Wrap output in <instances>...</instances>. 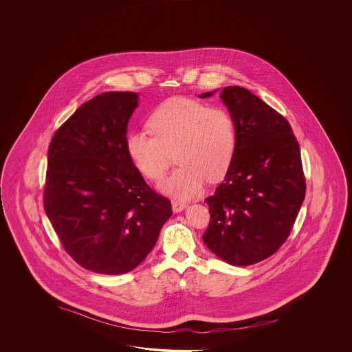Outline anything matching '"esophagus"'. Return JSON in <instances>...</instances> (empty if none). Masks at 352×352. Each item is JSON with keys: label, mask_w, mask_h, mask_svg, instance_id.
<instances>
[{"label": "esophagus", "mask_w": 352, "mask_h": 352, "mask_svg": "<svg viewBox=\"0 0 352 352\" xmlns=\"http://www.w3.org/2000/svg\"><path fill=\"white\" fill-rule=\"evenodd\" d=\"M186 209V204L181 201H173V212H181L182 210Z\"/></svg>", "instance_id": "esophagus-1"}]
</instances>
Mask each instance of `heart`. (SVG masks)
Returning a JSON list of instances; mask_svg holds the SVG:
<instances>
[{
    "mask_svg": "<svg viewBox=\"0 0 352 352\" xmlns=\"http://www.w3.org/2000/svg\"><path fill=\"white\" fill-rule=\"evenodd\" d=\"M151 133L132 131L126 148L146 179H164L171 152L179 168L161 184V191L176 199H191L206 179L217 182L232 166L236 150V126L221 107H209L191 98L173 97L158 105L148 118Z\"/></svg>",
    "mask_w": 352,
    "mask_h": 352,
    "instance_id": "b5f03b06",
    "label": "heart"
}]
</instances>
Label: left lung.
Masks as SVG:
<instances>
[{
  "instance_id": "obj_1",
  "label": "left lung",
  "mask_w": 352,
  "mask_h": 352,
  "mask_svg": "<svg viewBox=\"0 0 352 352\" xmlns=\"http://www.w3.org/2000/svg\"><path fill=\"white\" fill-rule=\"evenodd\" d=\"M220 98L235 120L238 141L224 182L205 200L211 219L202 240L224 262L245 267L274 254L288 238L306 181L297 138L283 116L236 85Z\"/></svg>"
}]
</instances>
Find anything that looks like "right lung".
I'll list each match as a JSON object with an SVG mask.
<instances>
[{"instance_id":"1","label":"right lung","mask_w":352,"mask_h":352,"mask_svg":"<svg viewBox=\"0 0 352 352\" xmlns=\"http://www.w3.org/2000/svg\"><path fill=\"white\" fill-rule=\"evenodd\" d=\"M132 91L80 105L47 151L44 208L67 254L99 274H124L155 247L171 202L143 179L126 148Z\"/></svg>"}]
</instances>
